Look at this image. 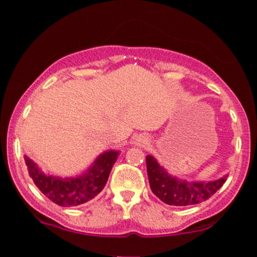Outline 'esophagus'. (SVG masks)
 Wrapping results in <instances>:
<instances>
[{
	"label": "esophagus",
	"instance_id": "1",
	"mask_svg": "<svg viewBox=\"0 0 257 257\" xmlns=\"http://www.w3.org/2000/svg\"><path fill=\"white\" fill-rule=\"evenodd\" d=\"M149 143V140H147V138L146 137H138L137 139H135V145H138V146H144V145H146V144Z\"/></svg>",
	"mask_w": 257,
	"mask_h": 257
}]
</instances>
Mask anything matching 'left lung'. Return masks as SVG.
<instances>
[{"instance_id":"left-lung-1","label":"left lung","mask_w":257,"mask_h":257,"mask_svg":"<svg viewBox=\"0 0 257 257\" xmlns=\"http://www.w3.org/2000/svg\"><path fill=\"white\" fill-rule=\"evenodd\" d=\"M147 175L152 192L168 205L187 206L210 198L222 187L228 175L211 181H187L168 173L153 156H146Z\"/></svg>"}]
</instances>
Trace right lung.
Returning a JSON list of instances; mask_svg holds the SVG:
<instances>
[{"mask_svg":"<svg viewBox=\"0 0 257 257\" xmlns=\"http://www.w3.org/2000/svg\"><path fill=\"white\" fill-rule=\"evenodd\" d=\"M118 153L116 150L104 151L83 172L65 178L44 173L30 157L25 156L24 158L29 175L47 198L60 206H77L89 202L101 192Z\"/></svg>","mask_w":257,"mask_h":257,"instance_id":"right-lung-1","label":"right lung"}]
</instances>
